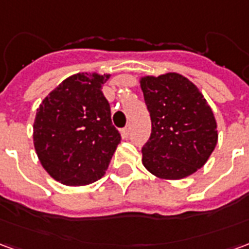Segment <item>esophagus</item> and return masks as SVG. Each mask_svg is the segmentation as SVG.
<instances>
[{
	"instance_id": "34e87169",
	"label": "esophagus",
	"mask_w": 249,
	"mask_h": 249,
	"mask_svg": "<svg viewBox=\"0 0 249 249\" xmlns=\"http://www.w3.org/2000/svg\"><path fill=\"white\" fill-rule=\"evenodd\" d=\"M129 133H130V125H126L124 129H123V136H124V137H128Z\"/></svg>"
}]
</instances>
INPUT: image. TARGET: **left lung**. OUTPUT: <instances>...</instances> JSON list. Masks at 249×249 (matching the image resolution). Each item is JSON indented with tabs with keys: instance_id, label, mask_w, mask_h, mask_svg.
<instances>
[{
	"instance_id": "8db88e82",
	"label": "left lung",
	"mask_w": 249,
	"mask_h": 249,
	"mask_svg": "<svg viewBox=\"0 0 249 249\" xmlns=\"http://www.w3.org/2000/svg\"><path fill=\"white\" fill-rule=\"evenodd\" d=\"M152 132L142 164L155 176L187 178L207 162L217 142L213 112L196 85L178 73L141 78Z\"/></svg>"
}]
</instances>
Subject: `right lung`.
I'll list each match as a JSON object with an SVG mask.
<instances>
[{
	"instance_id": "add662e5",
	"label": "right lung",
	"mask_w": 249,
	"mask_h": 249,
	"mask_svg": "<svg viewBox=\"0 0 249 249\" xmlns=\"http://www.w3.org/2000/svg\"><path fill=\"white\" fill-rule=\"evenodd\" d=\"M108 78L97 73L68 77L37 109V156L46 172L65 185H87L103 178L121 141L103 93Z\"/></svg>"
}]
</instances>
